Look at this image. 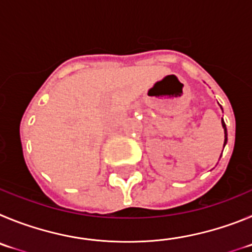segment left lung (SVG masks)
Masks as SVG:
<instances>
[{
  "label": "left lung",
  "mask_w": 252,
  "mask_h": 252,
  "mask_svg": "<svg viewBox=\"0 0 252 252\" xmlns=\"http://www.w3.org/2000/svg\"><path fill=\"white\" fill-rule=\"evenodd\" d=\"M222 128H223V131H225V142H223V147H225V144L227 143V129H226V124L225 122H223V119H222Z\"/></svg>",
  "instance_id": "1"
}]
</instances>
